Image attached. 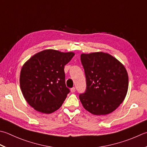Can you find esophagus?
Returning <instances> with one entry per match:
<instances>
[{
	"label": "esophagus",
	"instance_id": "esophagus-1",
	"mask_svg": "<svg viewBox=\"0 0 147 147\" xmlns=\"http://www.w3.org/2000/svg\"><path fill=\"white\" fill-rule=\"evenodd\" d=\"M75 91H76V88H74V87H73V88H71V92L74 93Z\"/></svg>",
	"mask_w": 147,
	"mask_h": 147
}]
</instances>
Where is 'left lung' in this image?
<instances>
[{
    "label": "left lung",
    "instance_id": "obj_1",
    "mask_svg": "<svg viewBox=\"0 0 147 147\" xmlns=\"http://www.w3.org/2000/svg\"><path fill=\"white\" fill-rule=\"evenodd\" d=\"M81 62L87 82L85 92L79 96L83 108L95 115L115 110L128 90L129 78L124 65L102 51L82 53Z\"/></svg>",
    "mask_w": 147,
    "mask_h": 147
}]
</instances>
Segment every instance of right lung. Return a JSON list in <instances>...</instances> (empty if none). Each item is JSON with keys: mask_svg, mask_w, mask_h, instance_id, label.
I'll return each mask as SVG.
<instances>
[{"mask_svg": "<svg viewBox=\"0 0 147 147\" xmlns=\"http://www.w3.org/2000/svg\"><path fill=\"white\" fill-rule=\"evenodd\" d=\"M74 55L73 52L49 49L37 53L23 65L20 88L34 110L49 114L61 107L70 92L65 85L64 66Z\"/></svg>", "mask_w": 147, "mask_h": 147, "instance_id": "obj_1", "label": "right lung"}]
</instances>
